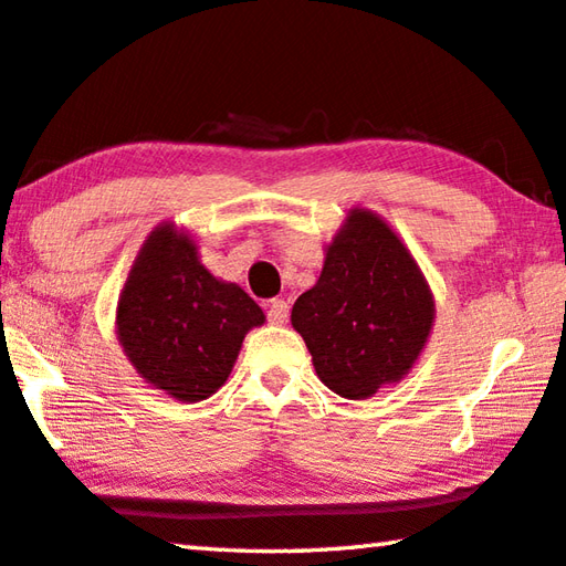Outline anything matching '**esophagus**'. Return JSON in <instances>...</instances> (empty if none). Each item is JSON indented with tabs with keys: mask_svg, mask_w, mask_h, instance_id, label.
Returning a JSON list of instances; mask_svg holds the SVG:
<instances>
[{
	"mask_svg": "<svg viewBox=\"0 0 566 566\" xmlns=\"http://www.w3.org/2000/svg\"><path fill=\"white\" fill-rule=\"evenodd\" d=\"M266 317L272 325H286V319H290V304H286L284 300H272L269 302Z\"/></svg>",
	"mask_w": 566,
	"mask_h": 566,
	"instance_id": "1",
	"label": "esophagus"
}]
</instances>
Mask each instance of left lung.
<instances>
[{"label": "left lung", "instance_id": "obj_1", "mask_svg": "<svg viewBox=\"0 0 566 566\" xmlns=\"http://www.w3.org/2000/svg\"><path fill=\"white\" fill-rule=\"evenodd\" d=\"M433 317V294L416 259L367 209H349L325 249L317 284L292 307V327L307 345L317 378L347 400H365L406 378Z\"/></svg>", "mask_w": 566, "mask_h": 566}]
</instances>
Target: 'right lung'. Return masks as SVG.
<instances>
[{
  "label": "right lung",
  "mask_w": 566,
  "mask_h": 566,
  "mask_svg": "<svg viewBox=\"0 0 566 566\" xmlns=\"http://www.w3.org/2000/svg\"><path fill=\"white\" fill-rule=\"evenodd\" d=\"M259 325L262 307L239 284L217 280L199 262L196 241L168 221L140 247L115 315L140 378L181 402L213 396Z\"/></svg>",
  "instance_id": "1"
}]
</instances>
